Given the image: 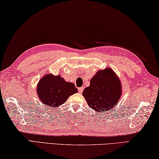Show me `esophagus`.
Returning <instances> with one entry per match:
<instances>
[{
  "label": "esophagus",
  "mask_w": 159,
  "mask_h": 159,
  "mask_svg": "<svg viewBox=\"0 0 159 159\" xmlns=\"http://www.w3.org/2000/svg\"><path fill=\"white\" fill-rule=\"evenodd\" d=\"M83 89H84V87H79V88L78 89V90H79V92L80 93H81L83 92Z\"/></svg>",
  "instance_id": "esophagus-1"
}]
</instances>
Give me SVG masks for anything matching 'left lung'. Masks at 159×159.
I'll return each instance as SVG.
<instances>
[{
    "label": "left lung",
    "instance_id": "1",
    "mask_svg": "<svg viewBox=\"0 0 159 159\" xmlns=\"http://www.w3.org/2000/svg\"><path fill=\"white\" fill-rule=\"evenodd\" d=\"M121 93V83L113 71L109 68L98 71L90 80V85L83 92L90 108L100 113L116 105Z\"/></svg>",
    "mask_w": 159,
    "mask_h": 159
}]
</instances>
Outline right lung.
<instances>
[{"mask_svg":"<svg viewBox=\"0 0 159 159\" xmlns=\"http://www.w3.org/2000/svg\"><path fill=\"white\" fill-rule=\"evenodd\" d=\"M77 92L74 83L66 82L60 76L52 74L43 76L37 87V92L41 102L52 108L65 103L70 96Z\"/></svg>","mask_w":159,"mask_h":159,"instance_id":"1","label":"right lung"}]
</instances>
